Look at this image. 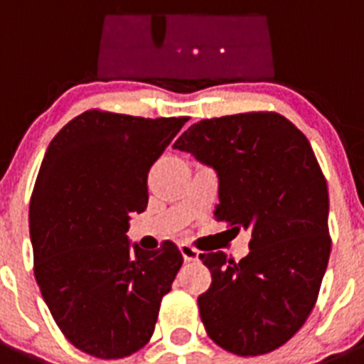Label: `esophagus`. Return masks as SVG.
I'll return each mask as SVG.
<instances>
[{
    "mask_svg": "<svg viewBox=\"0 0 364 364\" xmlns=\"http://www.w3.org/2000/svg\"><path fill=\"white\" fill-rule=\"evenodd\" d=\"M180 253L184 257L186 262H193V260H198V250H195L189 244H180Z\"/></svg>",
    "mask_w": 364,
    "mask_h": 364,
    "instance_id": "obj_1",
    "label": "esophagus"
}]
</instances>
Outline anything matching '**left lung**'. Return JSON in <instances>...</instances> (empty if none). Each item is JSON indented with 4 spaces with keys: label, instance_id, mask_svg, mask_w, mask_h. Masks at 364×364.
<instances>
[{
    "label": "left lung",
    "instance_id": "8db88e82",
    "mask_svg": "<svg viewBox=\"0 0 364 364\" xmlns=\"http://www.w3.org/2000/svg\"><path fill=\"white\" fill-rule=\"evenodd\" d=\"M218 175L215 218L250 230L239 262L202 253L210 290L198 297L205 332L250 358L290 341L314 310L326 272L328 188L308 138L277 112L193 124L175 142Z\"/></svg>",
    "mask_w": 364,
    "mask_h": 364
}]
</instances>
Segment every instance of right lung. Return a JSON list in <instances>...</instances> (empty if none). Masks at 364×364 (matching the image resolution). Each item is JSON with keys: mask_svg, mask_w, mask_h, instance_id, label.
<instances>
[{"mask_svg": "<svg viewBox=\"0 0 364 364\" xmlns=\"http://www.w3.org/2000/svg\"><path fill=\"white\" fill-rule=\"evenodd\" d=\"M186 122L91 109L47 147L28 210L34 277L58 328L92 358L149 343L184 262L171 240L144 252L125 233L147 208L151 166Z\"/></svg>", "mask_w": 364, "mask_h": 364, "instance_id": "1", "label": "right lung"}]
</instances>
